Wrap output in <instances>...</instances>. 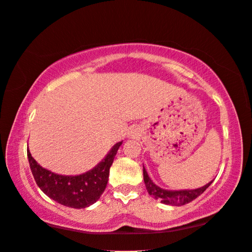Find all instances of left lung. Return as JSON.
<instances>
[{
	"label": "left lung",
	"mask_w": 252,
	"mask_h": 252,
	"mask_svg": "<svg viewBox=\"0 0 252 252\" xmlns=\"http://www.w3.org/2000/svg\"><path fill=\"white\" fill-rule=\"evenodd\" d=\"M143 174H144V182H145V187L148 192V194L152 195L156 200H159L162 203L167 205H175V207H180V205L188 204L193 200H195L197 196L201 195L205 189H207L213 181L205 184L204 187H201L199 189H164L156 185L151 177L148 176L145 167L143 166Z\"/></svg>",
	"instance_id": "1"
}]
</instances>
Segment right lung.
<instances>
[{"mask_svg":"<svg viewBox=\"0 0 252 252\" xmlns=\"http://www.w3.org/2000/svg\"><path fill=\"white\" fill-rule=\"evenodd\" d=\"M123 142L115 144L104 159L79 175H61L36 163L28 147V158L38 187L45 195L64 207L85 209L99 200L107 187L109 168Z\"/></svg>","mask_w":252,"mask_h":252,"instance_id":"obj_1","label":"right lung"}]
</instances>
